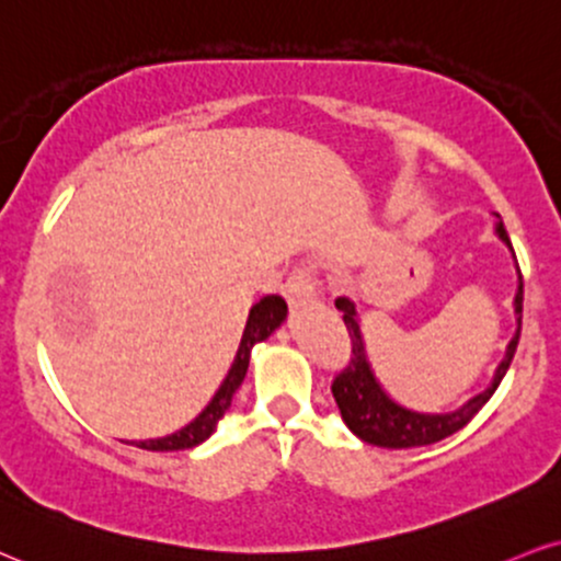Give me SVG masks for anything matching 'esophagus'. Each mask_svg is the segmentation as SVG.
Returning <instances> with one entry per match:
<instances>
[{"instance_id":"esophagus-1","label":"esophagus","mask_w":561,"mask_h":561,"mask_svg":"<svg viewBox=\"0 0 561 561\" xmlns=\"http://www.w3.org/2000/svg\"><path fill=\"white\" fill-rule=\"evenodd\" d=\"M287 302L293 308H306L310 302H316V282L313 274L306 272V268H298V272L289 274V279L282 287Z\"/></svg>"}]
</instances>
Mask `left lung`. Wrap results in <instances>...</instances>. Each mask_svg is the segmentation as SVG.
I'll return each instance as SVG.
<instances>
[{
  "mask_svg": "<svg viewBox=\"0 0 561 561\" xmlns=\"http://www.w3.org/2000/svg\"><path fill=\"white\" fill-rule=\"evenodd\" d=\"M496 216L494 232L496 238L512 251V242L507 229L502 225V216ZM515 259V251H512ZM517 263V259H515ZM517 293H515V316H517V332L510 340L507 353H504L502 363L494 370V379L485 387L481 394L470 397L468 402L460 404L457 410L449 413H421V410L404 408L381 387V381L376 379L374 366H370L366 342H363V329H360V316L353 300L336 298L334 306L342 310V319L350 332V342H353V353H350V363L342 368V374L336 376L332 383V394L340 408L342 421L360 442L374 444V447L383 449H410V447H426V444H436L442 438L457 434L462 426H468L473 421L478 410L491 400L499 383L507 376V368L515 357L517 342H519V327H523V274L517 268Z\"/></svg>",
  "mask_w": 561,
  "mask_h": 561,
  "instance_id": "obj_1",
  "label": "left lung"
}]
</instances>
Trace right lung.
<instances>
[{
	"label": "right lung",
	"mask_w": 561,
	"mask_h": 561,
	"mask_svg": "<svg viewBox=\"0 0 561 561\" xmlns=\"http://www.w3.org/2000/svg\"><path fill=\"white\" fill-rule=\"evenodd\" d=\"M287 319V302L279 298V295H266L261 298L248 313L245 329H242V340L238 347V355H234L232 366H229L225 381L219 383V389L214 391L211 402L201 410L198 415L193 417L187 426H182L180 431H174L170 436H159V438H144V442H133L138 449H148V451H178V449H193L198 444H204L208 436L214 434L219 421L225 417V413L232 404L234 391L240 389L242 379L248 374V363H251V350L259 345V342L268 340L276 329L282 327Z\"/></svg>",
	"instance_id": "add662e5"
}]
</instances>
